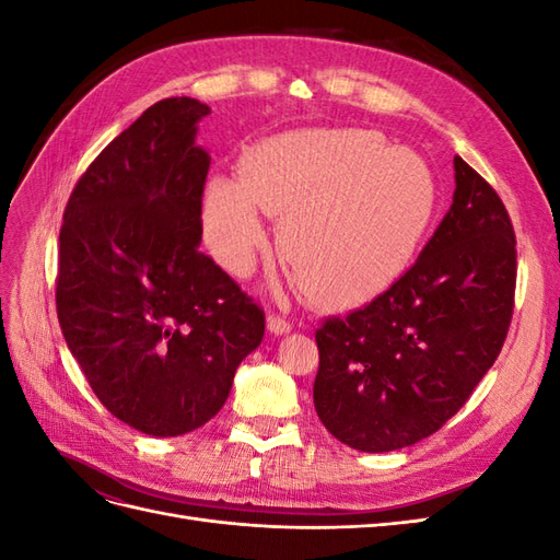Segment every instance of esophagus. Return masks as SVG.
<instances>
[{
  "instance_id": "esophagus-1",
  "label": "esophagus",
  "mask_w": 560,
  "mask_h": 560,
  "mask_svg": "<svg viewBox=\"0 0 560 560\" xmlns=\"http://www.w3.org/2000/svg\"><path fill=\"white\" fill-rule=\"evenodd\" d=\"M268 331L270 334H290L292 331V322L287 317H280V315H268Z\"/></svg>"
}]
</instances>
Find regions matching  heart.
<instances>
[{"label": "heart", "instance_id": "b5f03b06", "mask_svg": "<svg viewBox=\"0 0 560 560\" xmlns=\"http://www.w3.org/2000/svg\"><path fill=\"white\" fill-rule=\"evenodd\" d=\"M439 186L416 151L378 130L311 128L252 147L241 179L214 175L202 231L217 261L243 276L266 245L261 212L282 217L278 252L319 306H358L411 264L432 224Z\"/></svg>", "mask_w": 560, "mask_h": 560}]
</instances>
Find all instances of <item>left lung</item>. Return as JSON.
Segmentation results:
<instances>
[{"label":"left lung","mask_w":560,"mask_h":560,"mask_svg":"<svg viewBox=\"0 0 560 560\" xmlns=\"http://www.w3.org/2000/svg\"><path fill=\"white\" fill-rule=\"evenodd\" d=\"M455 191L418 261L348 317L315 331V411L364 453L411 446L463 409L510 329L516 238L504 202L453 159Z\"/></svg>","instance_id":"left-lung-1"}]
</instances>
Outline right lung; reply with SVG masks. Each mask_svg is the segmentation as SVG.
<instances>
[{
  "instance_id": "1",
  "label": "right lung",
  "mask_w": 560,
  "mask_h": 560,
  "mask_svg": "<svg viewBox=\"0 0 560 560\" xmlns=\"http://www.w3.org/2000/svg\"><path fill=\"white\" fill-rule=\"evenodd\" d=\"M210 107L167 97L114 138L65 208L56 280L67 348L126 425L179 436L222 409L264 311L202 254Z\"/></svg>"
}]
</instances>
